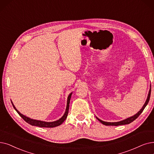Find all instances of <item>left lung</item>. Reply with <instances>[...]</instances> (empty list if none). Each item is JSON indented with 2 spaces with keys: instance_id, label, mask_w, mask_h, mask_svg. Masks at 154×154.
<instances>
[{
  "instance_id": "8db88e82",
  "label": "left lung",
  "mask_w": 154,
  "mask_h": 154,
  "mask_svg": "<svg viewBox=\"0 0 154 154\" xmlns=\"http://www.w3.org/2000/svg\"><path fill=\"white\" fill-rule=\"evenodd\" d=\"M150 93H151V85L150 87V90H149V94H148V96H147V98H146V101L145 103V104H143V106H142V109H140L137 113H136V114L135 115H133L132 116H130L128 118L126 119H125L123 120H122V121H119V122H104L103 121V120L99 119L97 117H96V118L99 120V121L101 122L102 124L104 125H106V126H118V125H128V124H130V123H131L132 122L134 121L135 119H136L138 116L139 115L141 114V113L142 112V111H143V109H145V108L146 107V106L147 105V104L149 103V101L150 100Z\"/></svg>"
}]
</instances>
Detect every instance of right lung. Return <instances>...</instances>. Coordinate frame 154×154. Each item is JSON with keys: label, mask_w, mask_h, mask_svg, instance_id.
<instances>
[{"label": "right lung", "mask_w": 154, "mask_h": 154, "mask_svg": "<svg viewBox=\"0 0 154 154\" xmlns=\"http://www.w3.org/2000/svg\"><path fill=\"white\" fill-rule=\"evenodd\" d=\"M72 94V92H71L70 94L69 95L68 97H67V102H66V109L65 111L64 115L62 116V117H61L59 119L57 120V121L55 122H43V121H41V120H37V119H31L29 117L26 116L24 115H23V114H21L16 108V107L14 106V104L11 101L12 104L14 107V109L17 111V112L19 115V116H21L26 122H27L28 123H29V125H32V126H39V127H42V128H53V127H56L58 126H60V125H62L65 120L66 119V117H67L68 113H69V104H70V98Z\"/></svg>", "instance_id": "right-lung-1"}]
</instances>
